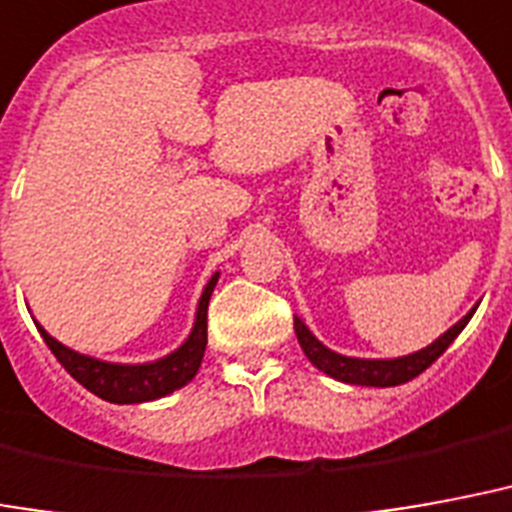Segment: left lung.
I'll use <instances>...</instances> for the list:
<instances>
[{"label": "left lung", "instance_id": "8db88e82", "mask_svg": "<svg viewBox=\"0 0 512 512\" xmlns=\"http://www.w3.org/2000/svg\"><path fill=\"white\" fill-rule=\"evenodd\" d=\"M478 304L472 306L461 320H458L453 328L442 333L439 339L423 347L418 352H410V355H401V358H350V355H342V352L328 350L317 336H314L301 317H295V336L301 342V350L306 352V358L325 372L328 377L339 382H347V385H369V388H393V385H401V382H410L412 377H418L420 372H426L431 363L437 361L442 352L448 350L453 339L458 333L464 331V325L469 323V317L475 314Z\"/></svg>", "mask_w": 512, "mask_h": 512}]
</instances>
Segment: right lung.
Here are the masks:
<instances>
[{
    "label": "right lung",
    "mask_w": 512,
    "mask_h": 512,
    "mask_svg": "<svg viewBox=\"0 0 512 512\" xmlns=\"http://www.w3.org/2000/svg\"><path fill=\"white\" fill-rule=\"evenodd\" d=\"M219 274L208 279V285L203 287V295L198 301V312H195V323L192 331L168 355H162L157 361L149 363H111L83 355L70 347H64L62 342H56L51 333L45 331L43 325L37 323L40 333H43L45 344L51 347L56 355V361L62 363L67 372L73 374L75 380L81 382L86 391H92L94 396L111 401V404H140V401H154L168 396V393L184 388L195 374H198L200 363H203V352H206V314L211 293L217 287Z\"/></svg>",
    "instance_id": "obj_1"
}]
</instances>
